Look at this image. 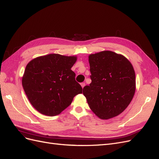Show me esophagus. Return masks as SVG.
Instances as JSON below:
<instances>
[{
	"label": "esophagus",
	"instance_id": "1",
	"mask_svg": "<svg viewBox=\"0 0 159 159\" xmlns=\"http://www.w3.org/2000/svg\"><path fill=\"white\" fill-rule=\"evenodd\" d=\"M81 87H82V88H84V87L85 85V84L84 82H83V83L81 84Z\"/></svg>",
	"mask_w": 159,
	"mask_h": 159
}]
</instances>
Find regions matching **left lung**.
Segmentation results:
<instances>
[{
  "label": "left lung",
  "mask_w": 159,
  "mask_h": 159,
  "mask_svg": "<svg viewBox=\"0 0 159 159\" xmlns=\"http://www.w3.org/2000/svg\"><path fill=\"white\" fill-rule=\"evenodd\" d=\"M91 83L83 93L90 109L102 119L121 114L135 92V73L125 57L111 51L89 56Z\"/></svg>",
  "instance_id": "1"
}]
</instances>
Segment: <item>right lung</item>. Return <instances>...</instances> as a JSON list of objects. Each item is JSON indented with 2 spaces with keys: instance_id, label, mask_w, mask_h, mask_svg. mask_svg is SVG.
<instances>
[{
  "instance_id": "add662e5",
  "label": "right lung",
  "mask_w": 159,
  "mask_h": 159,
  "mask_svg": "<svg viewBox=\"0 0 159 159\" xmlns=\"http://www.w3.org/2000/svg\"><path fill=\"white\" fill-rule=\"evenodd\" d=\"M76 56L51 54L31 60L26 67L22 84L28 100L38 112L55 116L68 107L82 88L71 70Z\"/></svg>"
}]
</instances>
